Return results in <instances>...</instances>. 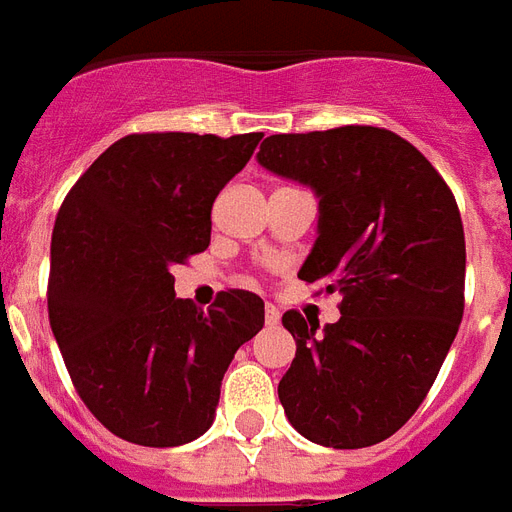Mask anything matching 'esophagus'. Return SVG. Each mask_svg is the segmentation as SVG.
Wrapping results in <instances>:
<instances>
[{
	"label": "esophagus",
	"instance_id": "obj_1",
	"mask_svg": "<svg viewBox=\"0 0 512 512\" xmlns=\"http://www.w3.org/2000/svg\"><path fill=\"white\" fill-rule=\"evenodd\" d=\"M264 320H267V325H277L280 322V309L272 304L264 306Z\"/></svg>",
	"mask_w": 512,
	"mask_h": 512
}]
</instances>
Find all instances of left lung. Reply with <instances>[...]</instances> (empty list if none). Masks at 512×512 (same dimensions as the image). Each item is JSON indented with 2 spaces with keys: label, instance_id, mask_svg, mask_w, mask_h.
<instances>
[{
  "label": "left lung",
  "instance_id": "left-lung-1",
  "mask_svg": "<svg viewBox=\"0 0 512 512\" xmlns=\"http://www.w3.org/2000/svg\"><path fill=\"white\" fill-rule=\"evenodd\" d=\"M259 163L320 195V235L298 277L341 293V320L317 330L290 309L296 359L277 394L314 444L372 447L415 415L465 309V232L431 161L378 126L272 134Z\"/></svg>",
  "mask_w": 512,
  "mask_h": 512
}]
</instances>
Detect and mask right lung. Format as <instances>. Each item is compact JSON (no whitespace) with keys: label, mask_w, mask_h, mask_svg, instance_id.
Listing matches in <instances>:
<instances>
[{"label":"right lung","mask_w":512,"mask_h":512,"mask_svg":"<svg viewBox=\"0 0 512 512\" xmlns=\"http://www.w3.org/2000/svg\"><path fill=\"white\" fill-rule=\"evenodd\" d=\"M261 132L126 134L57 211L47 312L76 394L118 439L179 447L214 423L235 351L264 301L222 290L203 312L174 296V264L211 243V208Z\"/></svg>","instance_id":"obj_1"}]
</instances>
